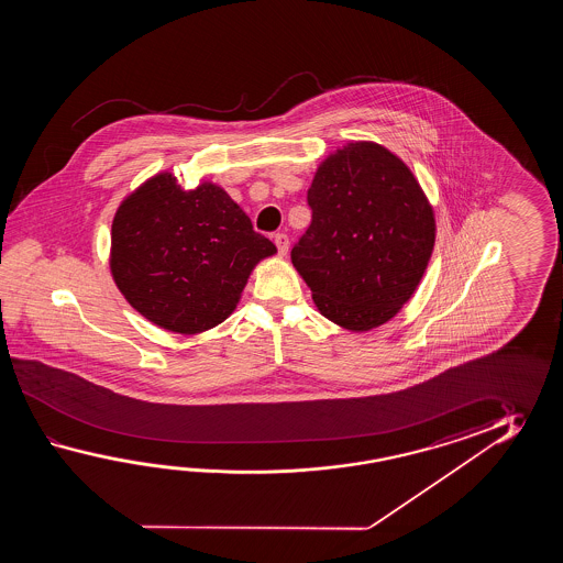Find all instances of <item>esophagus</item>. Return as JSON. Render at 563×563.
<instances>
[{"label":"esophagus","mask_w":563,"mask_h":563,"mask_svg":"<svg viewBox=\"0 0 563 563\" xmlns=\"http://www.w3.org/2000/svg\"><path fill=\"white\" fill-rule=\"evenodd\" d=\"M274 243L277 245V253L286 255L287 250H289V240H287L286 233H276L274 235Z\"/></svg>","instance_id":"esophagus-1"}]
</instances>
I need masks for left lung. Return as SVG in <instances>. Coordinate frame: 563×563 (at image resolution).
I'll use <instances>...</instances> for the list:
<instances>
[{
    "label": "left lung",
    "mask_w": 563,
    "mask_h": 563,
    "mask_svg": "<svg viewBox=\"0 0 563 563\" xmlns=\"http://www.w3.org/2000/svg\"><path fill=\"white\" fill-rule=\"evenodd\" d=\"M291 264L328 320L366 332L395 318L431 260L434 217L410 168L380 144L328 156L308 189Z\"/></svg>",
    "instance_id": "left-lung-1"
}]
</instances>
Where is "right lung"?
<instances>
[{
    "instance_id": "right-lung-1",
    "label": "right lung",
    "mask_w": 563,
    "mask_h": 563,
    "mask_svg": "<svg viewBox=\"0 0 563 563\" xmlns=\"http://www.w3.org/2000/svg\"><path fill=\"white\" fill-rule=\"evenodd\" d=\"M276 252L221 187L185 191L161 173L120 205L110 269L146 320L197 334L235 310L255 264Z\"/></svg>"
}]
</instances>
